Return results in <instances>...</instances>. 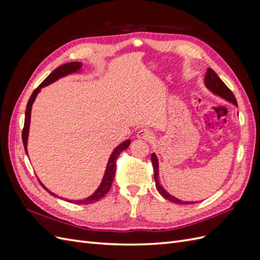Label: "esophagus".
I'll return each mask as SVG.
<instances>
[{"label": "esophagus", "mask_w": 260, "mask_h": 260, "mask_svg": "<svg viewBox=\"0 0 260 260\" xmlns=\"http://www.w3.org/2000/svg\"><path fill=\"white\" fill-rule=\"evenodd\" d=\"M137 138L138 139H142V140H146V141H149L152 138H153V133L147 130V129H141L138 131L137 133Z\"/></svg>", "instance_id": "1"}]
</instances>
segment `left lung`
I'll use <instances>...</instances> for the list:
<instances>
[{
    "mask_svg": "<svg viewBox=\"0 0 260 260\" xmlns=\"http://www.w3.org/2000/svg\"><path fill=\"white\" fill-rule=\"evenodd\" d=\"M205 84L207 85V88H209L212 92L218 94L221 98L225 99L226 101L232 102L234 105L238 106L237 103V99H235L234 94L232 93V91L228 88L225 85V83L220 79V78L217 76V74L214 72V70L208 68L207 69V73L205 76ZM151 160H152V165H153V168H154V178H155V182H156V187L158 192L164 196L165 199L172 202V203H176V204H181V205H186V204H194L193 202H183V201H180L174 196L170 195L169 193H167L166 191L164 190V187L159 184V181H158V160H157L155 154H152L151 156Z\"/></svg>",
    "mask_w": 260,
    "mask_h": 260,
    "instance_id": "1",
    "label": "left lung"
}]
</instances>
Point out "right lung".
Instances as JSON below:
<instances>
[{
	"label": "right lung",
	"mask_w": 260,
	"mask_h": 260,
	"mask_svg": "<svg viewBox=\"0 0 260 260\" xmlns=\"http://www.w3.org/2000/svg\"><path fill=\"white\" fill-rule=\"evenodd\" d=\"M82 67V64L79 61H73V62H67V64L61 65L59 67H57L56 69L54 70L53 73H51L48 77L45 78L44 81L38 86V88L32 92L31 94V96L28 101V104H27V108H26V114H25V123H23V129H22V133H21V137H22V143H23V147H25V151L27 154V139H28V132H29V124H30V112H31V106H32L34 101L37 96V94L40 91L41 88H43L44 85H48L51 82L57 80L58 78L62 77V76H66L68 74H72L77 72V70H79ZM130 145V141L127 140L122 142L120 145H118L115 151L113 152V154L111 155V158L108 160L107 164V168L105 171V175L103 178V181H102V183L100 185V187L95 191V193L92 194L90 198L82 200V201H70L68 200V202L70 203H75L78 204V205H86V204H92V203H95L98 201H100L101 199H103L104 196L107 194V192L111 190V186L113 183V180L115 177V172H116V161L118 159V157H119L120 153L124 149H127ZM40 184L44 187V190L48 191L51 195L55 196V198H57V195H55L54 193L50 192L48 188H46L41 182Z\"/></svg>",
	"instance_id": "1"
}]
</instances>
